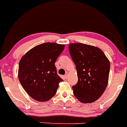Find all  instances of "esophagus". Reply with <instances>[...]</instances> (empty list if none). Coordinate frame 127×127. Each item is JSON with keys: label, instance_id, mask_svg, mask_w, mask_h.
Returning <instances> with one entry per match:
<instances>
[{"label": "esophagus", "instance_id": "esophagus-1", "mask_svg": "<svg viewBox=\"0 0 127 127\" xmlns=\"http://www.w3.org/2000/svg\"><path fill=\"white\" fill-rule=\"evenodd\" d=\"M68 77V73H66V74L65 75V79H67Z\"/></svg>", "mask_w": 127, "mask_h": 127}]
</instances>
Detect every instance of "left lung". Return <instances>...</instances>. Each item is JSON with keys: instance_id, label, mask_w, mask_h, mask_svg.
Segmentation results:
<instances>
[{"instance_id": "1", "label": "left lung", "mask_w": 127, "mask_h": 127, "mask_svg": "<svg viewBox=\"0 0 127 127\" xmlns=\"http://www.w3.org/2000/svg\"><path fill=\"white\" fill-rule=\"evenodd\" d=\"M69 51L78 76L77 84L73 87L74 96L82 103L95 102L108 85L110 68L108 59L98 47L84 43H71Z\"/></svg>"}]
</instances>
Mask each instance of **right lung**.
Masks as SVG:
<instances>
[{
  "label": "right lung",
  "instance_id": "1",
  "mask_svg": "<svg viewBox=\"0 0 127 127\" xmlns=\"http://www.w3.org/2000/svg\"><path fill=\"white\" fill-rule=\"evenodd\" d=\"M64 48V44L42 43L31 48L20 59L19 80L28 95L37 101L51 99L63 81L57 74L54 63Z\"/></svg>",
  "mask_w": 127,
  "mask_h": 127
}]
</instances>
